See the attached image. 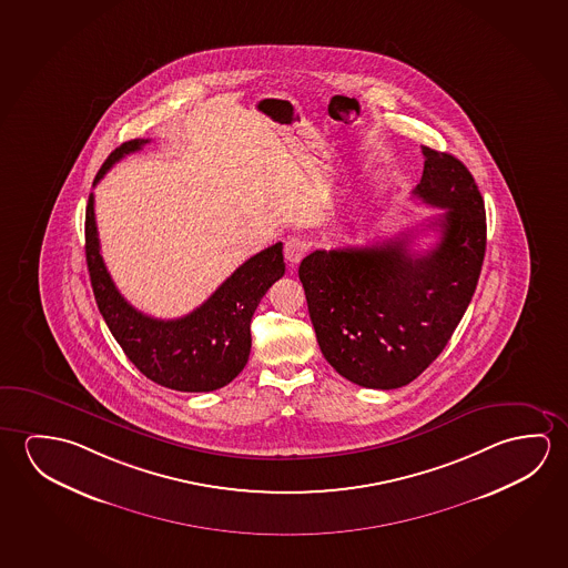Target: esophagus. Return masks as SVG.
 <instances>
[{
  "instance_id": "obj_1",
  "label": "esophagus",
  "mask_w": 568,
  "mask_h": 568,
  "mask_svg": "<svg viewBox=\"0 0 568 568\" xmlns=\"http://www.w3.org/2000/svg\"><path fill=\"white\" fill-rule=\"evenodd\" d=\"M307 253V244L304 239H297V236H290L288 241L284 243V256H286V262H288V266H296L300 264V261L306 256Z\"/></svg>"
}]
</instances>
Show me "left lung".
<instances>
[{
	"mask_svg": "<svg viewBox=\"0 0 568 568\" xmlns=\"http://www.w3.org/2000/svg\"><path fill=\"white\" fill-rule=\"evenodd\" d=\"M413 195L444 209L426 229L438 244L410 253L415 234L373 246L314 251L300 264L307 312L327 363L359 387H405L450 342L486 254V207L468 168L423 145Z\"/></svg>",
	"mask_w": 568,
	"mask_h": 568,
	"instance_id": "left-lung-1",
	"label": "left lung"
}]
</instances>
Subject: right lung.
<instances>
[{
	"label": "right lung",
	"mask_w": 568,
	"mask_h": 568,
	"mask_svg": "<svg viewBox=\"0 0 568 568\" xmlns=\"http://www.w3.org/2000/svg\"><path fill=\"white\" fill-rule=\"evenodd\" d=\"M150 140H130L110 153L94 185L128 153ZM84 251L100 314L128 359L145 377L181 393H209L225 387L244 369L251 355V320L262 296L284 276L282 243L272 244L241 264L197 310L178 320H155L130 306L118 292L100 254L91 193L84 221Z\"/></svg>",
	"instance_id": "add662e5"
}]
</instances>
